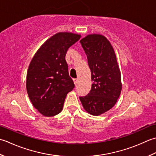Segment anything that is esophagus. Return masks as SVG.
<instances>
[{"label":"esophagus","instance_id":"esophagus-1","mask_svg":"<svg viewBox=\"0 0 156 156\" xmlns=\"http://www.w3.org/2000/svg\"><path fill=\"white\" fill-rule=\"evenodd\" d=\"M78 79H73V81H74V83L75 84V85L78 83Z\"/></svg>","mask_w":156,"mask_h":156}]
</instances>
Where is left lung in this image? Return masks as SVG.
I'll list each match as a JSON object with an SVG mask.
<instances>
[{
  "instance_id": "left-lung-1",
  "label": "left lung",
  "mask_w": 156,
  "mask_h": 156,
  "mask_svg": "<svg viewBox=\"0 0 156 156\" xmlns=\"http://www.w3.org/2000/svg\"><path fill=\"white\" fill-rule=\"evenodd\" d=\"M91 73L90 92L79 97L85 110L101 115L116 104L121 93V73L114 50L103 35L89 34L80 40Z\"/></svg>"
}]
</instances>
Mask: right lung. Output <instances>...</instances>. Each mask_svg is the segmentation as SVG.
<instances>
[{
  "label": "right lung",
  "instance_id": "right-lung-1",
  "mask_svg": "<svg viewBox=\"0 0 156 156\" xmlns=\"http://www.w3.org/2000/svg\"><path fill=\"white\" fill-rule=\"evenodd\" d=\"M80 38V34L57 33L40 46L31 60L26 89L33 106L43 116H54L61 112L66 95L75 87L65 56Z\"/></svg>",
  "mask_w": 156,
  "mask_h": 156
}]
</instances>
